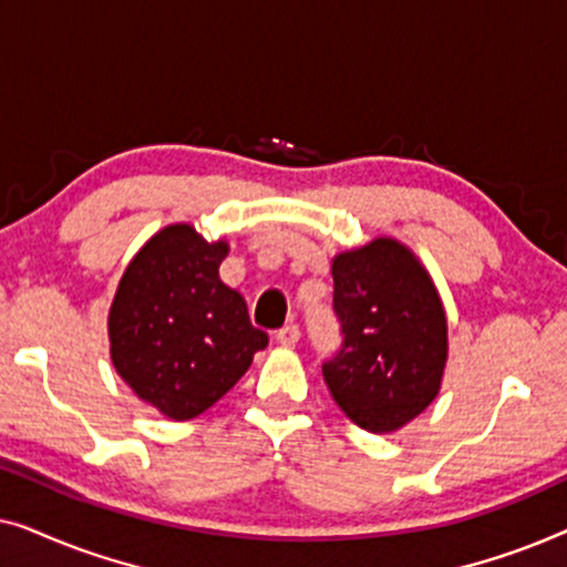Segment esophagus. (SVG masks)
I'll return each instance as SVG.
<instances>
[{"mask_svg":"<svg viewBox=\"0 0 567 567\" xmlns=\"http://www.w3.org/2000/svg\"><path fill=\"white\" fill-rule=\"evenodd\" d=\"M299 336H301V330H299V324H297V322H286L284 328L276 332L278 343L286 346V348H293V346H297V343H299Z\"/></svg>","mask_w":567,"mask_h":567,"instance_id":"34e87169","label":"esophagus"}]
</instances>
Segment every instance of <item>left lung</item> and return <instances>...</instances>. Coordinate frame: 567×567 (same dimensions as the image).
Instances as JSON below:
<instances>
[{"mask_svg":"<svg viewBox=\"0 0 567 567\" xmlns=\"http://www.w3.org/2000/svg\"><path fill=\"white\" fill-rule=\"evenodd\" d=\"M340 348L322 361L338 408L369 433L413 421L436 398L446 363V317L429 274L394 239L332 260Z\"/></svg>","mask_w":567,"mask_h":567,"instance_id":"8db88e82","label":"left lung"}]
</instances>
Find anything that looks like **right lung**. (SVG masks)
<instances>
[{
  "mask_svg": "<svg viewBox=\"0 0 567 567\" xmlns=\"http://www.w3.org/2000/svg\"><path fill=\"white\" fill-rule=\"evenodd\" d=\"M224 258L227 245H208L188 224H175L142 247L115 291L113 367L173 421L219 402L268 346L243 293L221 284Z\"/></svg>",
  "mask_w": 567,
  "mask_h": 567,
  "instance_id": "right-lung-1",
  "label": "right lung"
}]
</instances>
